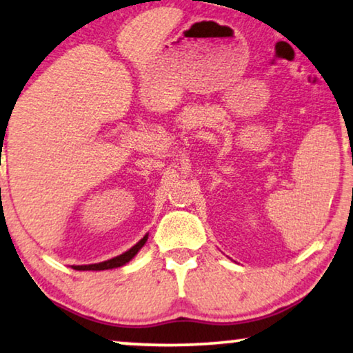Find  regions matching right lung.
Returning <instances> with one entry per match:
<instances>
[{"instance_id":"add662e5","label":"right lung","mask_w":353,"mask_h":353,"mask_svg":"<svg viewBox=\"0 0 353 353\" xmlns=\"http://www.w3.org/2000/svg\"><path fill=\"white\" fill-rule=\"evenodd\" d=\"M148 241V234L144 236V238L139 241V243H137L133 245L132 249H128L127 252L120 254L117 255V257L110 259V260H105V262H99V263H91V265H74V270H79V272H88V270H93V272H101V270H110V268H119L122 267V265L128 263L130 260H132L134 255H137L139 252V249L143 248L144 244H146Z\"/></svg>"}]
</instances>
